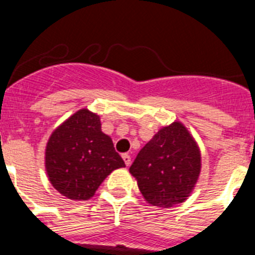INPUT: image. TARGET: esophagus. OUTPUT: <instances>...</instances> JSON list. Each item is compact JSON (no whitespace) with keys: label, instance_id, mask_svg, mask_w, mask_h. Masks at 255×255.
<instances>
[{"label":"esophagus","instance_id":"obj_1","mask_svg":"<svg viewBox=\"0 0 255 255\" xmlns=\"http://www.w3.org/2000/svg\"><path fill=\"white\" fill-rule=\"evenodd\" d=\"M123 159H124V162H125L126 166L129 167L130 163H131V157H130V155L128 154V153H124V154H123Z\"/></svg>","mask_w":255,"mask_h":255}]
</instances>
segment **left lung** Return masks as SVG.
<instances>
[{"label": "left lung", "instance_id": "1", "mask_svg": "<svg viewBox=\"0 0 255 255\" xmlns=\"http://www.w3.org/2000/svg\"><path fill=\"white\" fill-rule=\"evenodd\" d=\"M200 150L181 123L164 126L138 153L130 166L144 199L168 208L182 203L200 173Z\"/></svg>", "mask_w": 255, "mask_h": 255}]
</instances>
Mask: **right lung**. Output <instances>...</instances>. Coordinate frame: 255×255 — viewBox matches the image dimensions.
<instances>
[{"label":"right lung","instance_id":"add662e5","mask_svg":"<svg viewBox=\"0 0 255 255\" xmlns=\"http://www.w3.org/2000/svg\"><path fill=\"white\" fill-rule=\"evenodd\" d=\"M125 167L100 116L79 110L49 136L46 171L53 188L71 200H88L114 170Z\"/></svg>","mask_w":255,"mask_h":255}]
</instances>
